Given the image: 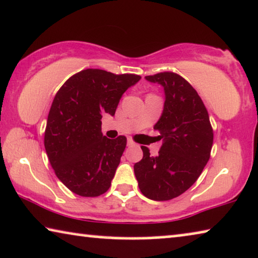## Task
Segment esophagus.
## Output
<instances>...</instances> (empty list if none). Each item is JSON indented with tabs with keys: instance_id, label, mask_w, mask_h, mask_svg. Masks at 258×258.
I'll use <instances>...</instances> for the list:
<instances>
[{
	"instance_id": "34e87169",
	"label": "esophagus",
	"mask_w": 258,
	"mask_h": 258,
	"mask_svg": "<svg viewBox=\"0 0 258 258\" xmlns=\"http://www.w3.org/2000/svg\"><path fill=\"white\" fill-rule=\"evenodd\" d=\"M126 145H128V147H134V145H136V143L132 140V138H128V141H126Z\"/></svg>"
}]
</instances>
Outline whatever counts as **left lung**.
<instances>
[{"mask_svg": "<svg viewBox=\"0 0 258 258\" xmlns=\"http://www.w3.org/2000/svg\"><path fill=\"white\" fill-rule=\"evenodd\" d=\"M165 93L162 116L154 129L163 145L150 156L142 147L143 158L134 165L138 187L151 200H171L191 187L211 156L213 129L203 100L184 78L173 72L148 76Z\"/></svg>", "mask_w": 258, "mask_h": 258, "instance_id": "obj_1", "label": "left lung"}]
</instances>
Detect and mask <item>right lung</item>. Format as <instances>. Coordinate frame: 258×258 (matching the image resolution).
<instances>
[{
    "label": "right lung",
    "mask_w": 258,
    "mask_h": 258,
    "mask_svg": "<svg viewBox=\"0 0 258 258\" xmlns=\"http://www.w3.org/2000/svg\"><path fill=\"white\" fill-rule=\"evenodd\" d=\"M140 79L88 69L71 77L55 94L44 145L55 175L73 193L99 197L110 187L126 138L103 136L101 118L114 116L122 95Z\"/></svg>",
    "instance_id": "1"
}]
</instances>
